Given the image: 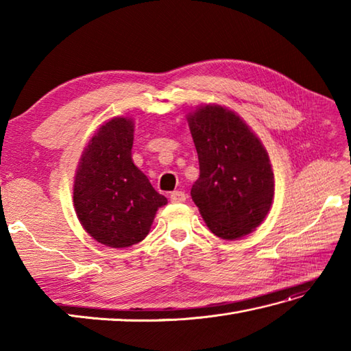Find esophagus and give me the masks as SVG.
Masks as SVG:
<instances>
[{
    "label": "esophagus",
    "mask_w": 351,
    "mask_h": 351,
    "mask_svg": "<svg viewBox=\"0 0 351 351\" xmlns=\"http://www.w3.org/2000/svg\"><path fill=\"white\" fill-rule=\"evenodd\" d=\"M185 199H187V195H185L184 191H173L170 195L171 204H182V202H185Z\"/></svg>",
    "instance_id": "34e87169"
}]
</instances>
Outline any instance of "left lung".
I'll use <instances>...</instances> for the list:
<instances>
[{"label":"left lung","mask_w":351,"mask_h":351,"mask_svg":"<svg viewBox=\"0 0 351 351\" xmlns=\"http://www.w3.org/2000/svg\"><path fill=\"white\" fill-rule=\"evenodd\" d=\"M199 156L191 199L214 235L237 240L261 225L270 211L274 176L259 138L240 116L220 106L189 116Z\"/></svg>","instance_id":"1"}]
</instances>
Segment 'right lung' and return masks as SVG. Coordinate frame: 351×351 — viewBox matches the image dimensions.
Segmentation results:
<instances>
[{"mask_svg": "<svg viewBox=\"0 0 351 351\" xmlns=\"http://www.w3.org/2000/svg\"><path fill=\"white\" fill-rule=\"evenodd\" d=\"M134 122L114 117L104 123L84 149L73 185L78 220L96 241L130 247L149 234L167 199L134 166Z\"/></svg>", "mask_w": 351, "mask_h": 351, "instance_id": "right-lung-1", "label": "right lung"}]
</instances>
